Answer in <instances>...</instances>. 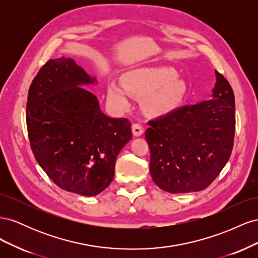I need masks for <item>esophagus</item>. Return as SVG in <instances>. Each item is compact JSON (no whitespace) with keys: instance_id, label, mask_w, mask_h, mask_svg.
<instances>
[{"instance_id":"obj_1","label":"esophagus","mask_w":258,"mask_h":258,"mask_svg":"<svg viewBox=\"0 0 258 258\" xmlns=\"http://www.w3.org/2000/svg\"><path fill=\"white\" fill-rule=\"evenodd\" d=\"M143 127L141 123L139 122H135L134 124H132V132H134V136L135 137H140L142 134H143Z\"/></svg>"}]
</instances>
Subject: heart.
<instances>
[{"label": "heart", "instance_id": "1", "mask_svg": "<svg viewBox=\"0 0 258 258\" xmlns=\"http://www.w3.org/2000/svg\"><path fill=\"white\" fill-rule=\"evenodd\" d=\"M108 97L121 107L129 103V93L144 99V108L151 115L159 116L174 111L185 100L188 88L178 79L172 68H139L124 75L123 85L108 84Z\"/></svg>", "mask_w": 258, "mask_h": 258}]
</instances>
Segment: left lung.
Wrapping results in <instances>:
<instances>
[{"mask_svg": "<svg viewBox=\"0 0 258 258\" xmlns=\"http://www.w3.org/2000/svg\"><path fill=\"white\" fill-rule=\"evenodd\" d=\"M215 74L213 99L184 105L147 122L150 171L162 190H204L230 157L236 129L235 96L228 81L217 71Z\"/></svg>", "mask_w": 258, "mask_h": 258, "instance_id": "left-lung-1", "label": "left lung"}]
</instances>
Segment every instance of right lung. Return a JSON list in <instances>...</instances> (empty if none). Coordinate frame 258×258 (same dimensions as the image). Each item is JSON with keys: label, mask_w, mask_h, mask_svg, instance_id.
Instances as JSON below:
<instances>
[{"label": "right lung", "mask_w": 258, "mask_h": 258, "mask_svg": "<svg viewBox=\"0 0 258 258\" xmlns=\"http://www.w3.org/2000/svg\"><path fill=\"white\" fill-rule=\"evenodd\" d=\"M73 59L48 60L30 86L27 128L38 165L67 191L96 196L111 184L121 148L132 139L127 118H111L80 87L93 84Z\"/></svg>", "instance_id": "right-lung-1"}]
</instances>
